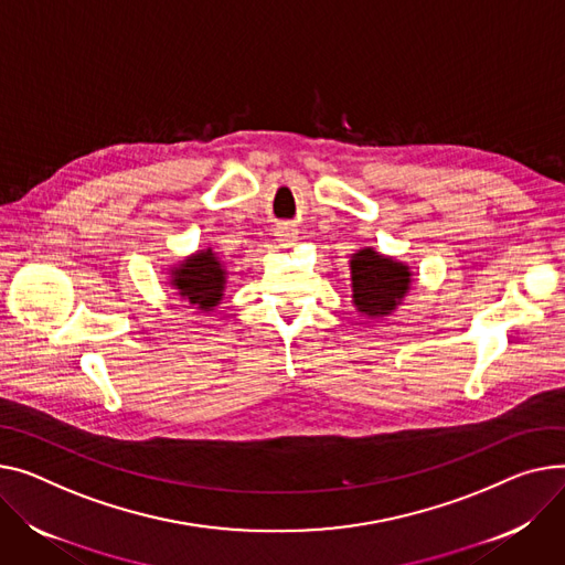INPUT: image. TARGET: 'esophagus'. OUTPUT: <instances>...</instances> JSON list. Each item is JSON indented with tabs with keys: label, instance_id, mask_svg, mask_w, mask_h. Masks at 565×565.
Masks as SVG:
<instances>
[{
	"label": "esophagus",
	"instance_id": "obj_1",
	"mask_svg": "<svg viewBox=\"0 0 565 565\" xmlns=\"http://www.w3.org/2000/svg\"><path fill=\"white\" fill-rule=\"evenodd\" d=\"M281 241H284V243H292V241H295V234L284 232V234H281Z\"/></svg>",
	"mask_w": 565,
	"mask_h": 565
}]
</instances>
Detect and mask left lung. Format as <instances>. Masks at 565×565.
I'll return each mask as SVG.
<instances>
[{"instance_id":"left-lung-1","label":"left lung","mask_w":565,"mask_h":565,"mask_svg":"<svg viewBox=\"0 0 565 565\" xmlns=\"http://www.w3.org/2000/svg\"><path fill=\"white\" fill-rule=\"evenodd\" d=\"M352 290L354 305L367 316L391 313L408 290V268L372 249L352 256Z\"/></svg>"}]
</instances>
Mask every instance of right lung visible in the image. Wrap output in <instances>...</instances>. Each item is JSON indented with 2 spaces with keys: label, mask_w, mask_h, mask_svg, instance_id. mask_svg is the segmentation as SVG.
Listing matches in <instances>:
<instances>
[{
  "label": "right lung",
  "mask_w": 565,
  "mask_h": 565,
  "mask_svg": "<svg viewBox=\"0 0 565 565\" xmlns=\"http://www.w3.org/2000/svg\"><path fill=\"white\" fill-rule=\"evenodd\" d=\"M172 284L193 307L213 309L222 299L224 270L211 249L198 252L193 258L183 260L179 270H174Z\"/></svg>",
  "instance_id": "add662e5"
}]
</instances>
